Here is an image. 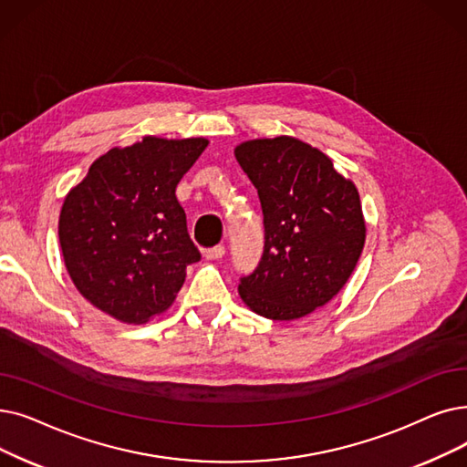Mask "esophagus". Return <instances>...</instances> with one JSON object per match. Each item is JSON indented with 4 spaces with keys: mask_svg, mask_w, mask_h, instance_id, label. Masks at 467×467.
Masks as SVG:
<instances>
[{
    "mask_svg": "<svg viewBox=\"0 0 467 467\" xmlns=\"http://www.w3.org/2000/svg\"><path fill=\"white\" fill-rule=\"evenodd\" d=\"M204 255H206V259H221L223 255H225V248H223L221 244H219V246H213V248H208V250L204 252Z\"/></svg>",
    "mask_w": 467,
    "mask_h": 467,
    "instance_id": "34e87169",
    "label": "esophagus"
}]
</instances>
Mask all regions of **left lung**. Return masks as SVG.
Returning a JSON list of instances; mask_svg holds the SVG:
<instances>
[{
	"instance_id": "1",
	"label": "left lung",
	"mask_w": 467,
	"mask_h": 467,
	"mask_svg": "<svg viewBox=\"0 0 467 467\" xmlns=\"http://www.w3.org/2000/svg\"><path fill=\"white\" fill-rule=\"evenodd\" d=\"M257 189L265 246L238 294L265 318L307 317L346 286L364 248L358 191L318 149L288 135L234 149Z\"/></svg>"
}]
</instances>
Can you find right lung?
Masks as SVG:
<instances>
[{"label":"right lung","mask_w":467,"mask_h":467,"mask_svg":"<svg viewBox=\"0 0 467 467\" xmlns=\"http://www.w3.org/2000/svg\"><path fill=\"white\" fill-rule=\"evenodd\" d=\"M208 139L147 135L97 158L65 198L58 240L91 306L126 324L164 313L200 259L175 196Z\"/></svg>","instance_id":"obj_1"}]
</instances>
